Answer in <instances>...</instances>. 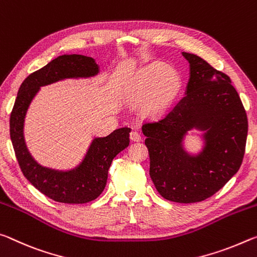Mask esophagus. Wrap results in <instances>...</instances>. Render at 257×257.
I'll list each match as a JSON object with an SVG mask.
<instances>
[{"label":"esophagus","instance_id":"34e87169","mask_svg":"<svg viewBox=\"0 0 257 257\" xmlns=\"http://www.w3.org/2000/svg\"><path fill=\"white\" fill-rule=\"evenodd\" d=\"M130 139H131V141L138 142L141 140V134L137 131H132L131 133H130Z\"/></svg>","mask_w":257,"mask_h":257}]
</instances>
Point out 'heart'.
<instances>
[{"instance_id":"1","label":"heart","mask_w":257,"mask_h":257,"mask_svg":"<svg viewBox=\"0 0 257 257\" xmlns=\"http://www.w3.org/2000/svg\"><path fill=\"white\" fill-rule=\"evenodd\" d=\"M181 90L178 71L153 62L139 69L130 83V95L134 101L144 100V111L151 116L161 115L171 106Z\"/></svg>"}]
</instances>
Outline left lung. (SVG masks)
<instances>
[{"label": "left lung", "mask_w": 257, "mask_h": 257, "mask_svg": "<svg viewBox=\"0 0 257 257\" xmlns=\"http://www.w3.org/2000/svg\"><path fill=\"white\" fill-rule=\"evenodd\" d=\"M189 62L186 93L162 119L142 126L150 156V178L164 198L190 204L213 196L237 173L245 154L247 115L231 79L196 54ZM199 131L197 153L184 146ZM196 134V133H191Z\"/></svg>", "instance_id": "obj_1"}]
</instances>
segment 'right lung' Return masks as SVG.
Returning <instances> with one entry per match:
<instances>
[{"label": "right lung", "mask_w": 257, "mask_h": 257, "mask_svg": "<svg viewBox=\"0 0 257 257\" xmlns=\"http://www.w3.org/2000/svg\"><path fill=\"white\" fill-rule=\"evenodd\" d=\"M99 73V65L93 58L64 54L29 75L17 94L10 116V138L16 157L25 178L58 203L85 204L98 198L106 187L112 159L130 145L131 128L121 127L107 137H94L76 166L58 170L41 165L29 153L24 133L28 108L41 87L69 78H91Z\"/></svg>", "instance_id": "right-lung-1"}]
</instances>
